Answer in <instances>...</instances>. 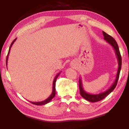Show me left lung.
<instances>
[{"mask_svg":"<svg viewBox=\"0 0 129 129\" xmlns=\"http://www.w3.org/2000/svg\"><path fill=\"white\" fill-rule=\"evenodd\" d=\"M102 34L104 36V40H105L107 43H109L111 46H112L113 49H114L115 54L117 56V58L118 60V68L117 73L116 75V77L114 82L110 88L108 90L104 91L102 93H100L99 94H90L86 92L84 90V88L82 86V83L81 78H79V89H80V93L82 97L84 98L87 101L91 102H95L101 101V100L104 99L107 95H108L111 92H112L113 90L115 89V86H117L118 80L120 71L121 69V65H122V58L121 54H120L118 45L116 41L114 40V39L112 38V36L107 34L104 31H102Z\"/></svg>","mask_w":129,"mask_h":129,"instance_id":"1","label":"left lung"}]
</instances>
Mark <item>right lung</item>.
Segmentation results:
<instances>
[{
  "label": "right lung",
  "instance_id": "add662e5",
  "mask_svg": "<svg viewBox=\"0 0 129 129\" xmlns=\"http://www.w3.org/2000/svg\"><path fill=\"white\" fill-rule=\"evenodd\" d=\"M16 39H15V40L12 41V43H11V44L10 45V49H9V51H8V53L7 54V59H6V65H7V61H8V56H9V54H10V50L11 48V47L12 46L13 44L14 43V42L15 41H16ZM61 73L60 72L58 73L57 75L56 76V77H54V80H53V86H52V94L51 95H50L49 97L46 100H45L44 101H40V102H30L32 104H34V105H45L48 103H49V102L51 101L52 100V99L55 96L56 94V79L57 78V77H58V76L60 75V74Z\"/></svg>",
  "mask_w": 129,
  "mask_h": 129
}]
</instances>
